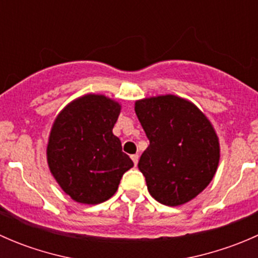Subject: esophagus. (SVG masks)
I'll use <instances>...</instances> for the list:
<instances>
[{
    "label": "esophagus",
    "instance_id": "obj_1",
    "mask_svg": "<svg viewBox=\"0 0 258 258\" xmlns=\"http://www.w3.org/2000/svg\"><path fill=\"white\" fill-rule=\"evenodd\" d=\"M139 157H140V156L137 155V153H135V155H131V158H132V161H134L135 166H136L137 162H139Z\"/></svg>",
    "mask_w": 258,
    "mask_h": 258
}]
</instances>
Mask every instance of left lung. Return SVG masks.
<instances>
[{"instance_id":"1","label":"left lung","mask_w":258,"mask_h":258,"mask_svg":"<svg viewBox=\"0 0 258 258\" xmlns=\"http://www.w3.org/2000/svg\"><path fill=\"white\" fill-rule=\"evenodd\" d=\"M150 146L139 168L151 196L166 206H181L201 194L220 162V141L212 123L195 103L176 95L135 102Z\"/></svg>"}]
</instances>
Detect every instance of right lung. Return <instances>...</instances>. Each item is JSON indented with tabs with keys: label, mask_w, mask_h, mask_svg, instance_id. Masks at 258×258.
Returning a JSON list of instances; mask_svg holds the SVG:
<instances>
[{
	"label": "right lung",
	"mask_w": 258,
	"mask_h": 258,
	"mask_svg": "<svg viewBox=\"0 0 258 258\" xmlns=\"http://www.w3.org/2000/svg\"><path fill=\"white\" fill-rule=\"evenodd\" d=\"M121 105L87 93L64 106L49 131L51 175L74 201L97 205L116 194L122 175L134 166L112 130Z\"/></svg>",
	"instance_id": "1"
}]
</instances>
